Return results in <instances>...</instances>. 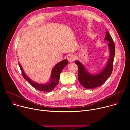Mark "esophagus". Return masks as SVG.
Masks as SVG:
<instances>
[{"label": "esophagus", "instance_id": "1", "mask_svg": "<svg viewBox=\"0 0 130 130\" xmlns=\"http://www.w3.org/2000/svg\"><path fill=\"white\" fill-rule=\"evenodd\" d=\"M68 59V61L69 62H73V61H75V60L76 59V57L75 56V55H70V56L69 57Z\"/></svg>", "mask_w": 130, "mask_h": 130}]
</instances>
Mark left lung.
<instances>
[{
  "label": "left lung",
  "instance_id": "1",
  "mask_svg": "<svg viewBox=\"0 0 130 130\" xmlns=\"http://www.w3.org/2000/svg\"><path fill=\"white\" fill-rule=\"evenodd\" d=\"M104 40L108 42V47L110 55L105 66L100 72L95 74L91 73L81 62L78 60L75 61L78 66L79 81L81 85L86 89H93L101 86L105 83L112 72L115 48L112 37L107 31Z\"/></svg>",
  "mask_w": 130,
  "mask_h": 130
}]
</instances>
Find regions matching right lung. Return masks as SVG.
<instances>
[{
	"mask_svg": "<svg viewBox=\"0 0 130 130\" xmlns=\"http://www.w3.org/2000/svg\"><path fill=\"white\" fill-rule=\"evenodd\" d=\"M68 63V60L67 59H65L55 65L52 69L49 81L45 84L39 83L32 80L25 73L21 64L19 63L18 64H19L20 67L22 71L23 76L24 77V79L26 80L31 85H32V86L40 91L49 92L52 91L58 85L60 80L61 72Z\"/></svg>",
	"mask_w": 130,
	"mask_h": 130,
	"instance_id": "obj_1",
	"label": "right lung"
}]
</instances>
